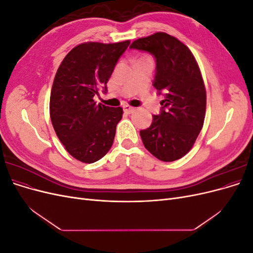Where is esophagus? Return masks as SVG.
I'll return each instance as SVG.
<instances>
[{
    "label": "esophagus",
    "mask_w": 253,
    "mask_h": 253,
    "mask_svg": "<svg viewBox=\"0 0 253 253\" xmlns=\"http://www.w3.org/2000/svg\"><path fill=\"white\" fill-rule=\"evenodd\" d=\"M135 110H136V108H133V106H131V105H125L124 106V111L126 113V114H132V113H134L135 112Z\"/></svg>",
    "instance_id": "1"
}]
</instances>
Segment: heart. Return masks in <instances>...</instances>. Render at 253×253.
<instances>
[{"label":"heart","mask_w":253,"mask_h":253,"mask_svg":"<svg viewBox=\"0 0 253 253\" xmlns=\"http://www.w3.org/2000/svg\"><path fill=\"white\" fill-rule=\"evenodd\" d=\"M142 59H147V58H142Z\"/></svg>","instance_id":"b5f03b06"}]
</instances>
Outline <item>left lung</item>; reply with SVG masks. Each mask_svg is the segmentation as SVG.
I'll list each match as a JSON object with an SVG mask.
<instances>
[{"label": "left lung", "instance_id": "obj_1", "mask_svg": "<svg viewBox=\"0 0 253 253\" xmlns=\"http://www.w3.org/2000/svg\"><path fill=\"white\" fill-rule=\"evenodd\" d=\"M129 48L155 57L153 85L164 95L160 114L140 131L143 145L162 162H174L192 149L204 126L206 88L200 67L186 45L166 33L140 38Z\"/></svg>", "mask_w": 253, "mask_h": 253}]
</instances>
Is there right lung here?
I'll list each match as a JSON object with an SVG mask.
<instances>
[{"mask_svg":"<svg viewBox=\"0 0 253 253\" xmlns=\"http://www.w3.org/2000/svg\"><path fill=\"white\" fill-rule=\"evenodd\" d=\"M129 40L82 43L61 62L52 83L49 114L55 132L70 154L85 164L101 159L112 147L124 111L94 101L106 91L115 65Z\"/></svg>","mask_w":253,"mask_h":253,"instance_id":"add662e5","label":"right lung"}]
</instances>
